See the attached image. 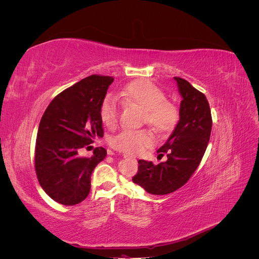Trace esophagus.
<instances>
[{
  "label": "esophagus",
  "mask_w": 259,
  "mask_h": 259,
  "mask_svg": "<svg viewBox=\"0 0 259 259\" xmlns=\"http://www.w3.org/2000/svg\"><path fill=\"white\" fill-rule=\"evenodd\" d=\"M123 156H124V159H132V160H136L135 158H133V156H130V155H126V154H124Z\"/></svg>",
  "instance_id": "esophagus-1"
}]
</instances>
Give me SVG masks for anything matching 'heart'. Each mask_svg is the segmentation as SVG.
<instances>
[{
	"mask_svg": "<svg viewBox=\"0 0 259 259\" xmlns=\"http://www.w3.org/2000/svg\"><path fill=\"white\" fill-rule=\"evenodd\" d=\"M121 95L144 110V121L155 130L167 132L174 128L178 121V110L166 101V96L153 83L139 80L124 88ZM119 116V108L112 97H106L100 106V117L107 126H113ZM153 137L148 131L124 130L111 140V146L126 154H139L152 146Z\"/></svg>",
	"mask_w": 259,
	"mask_h": 259,
	"instance_id": "obj_1",
	"label": "heart"
}]
</instances>
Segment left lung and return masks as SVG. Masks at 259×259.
Segmentation results:
<instances>
[{"label":"left lung","instance_id":"1","mask_svg":"<svg viewBox=\"0 0 259 259\" xmlns=\"http://www.w3.org/2000/svg\"><path fill=\"white\" fill-rule=\"evenodd\" d=\"M183 100L179 121L168 139L160 149L159 156L167 155L166 162L154 165L139 160L138 173L133 183L150 194L163 195L183 187L198 168L205 153L211 131V114L204 94L182 77H174Z\"/></svg>","mask_w":259,"mask_h":259}]
</instances>
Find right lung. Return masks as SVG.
<instances>
[{"instance_id": "1", "label": "right lung", "mask_w": 259, "mask_h": 259, "mask_svg": "<svg viewBox=\"0 0 259 259\" xmlns=\"http://www.w3.org/2000/svg\"><path fill=\"white\" fill-rule=\"evenodd\" d=\"M111 76L91 75L55 97L38 125L34 165L43 190L60 204L75 205L91 190V176L107 150L95 148L91 158L79 154L104 136L100 106L113 82Z\"/></svg>"}]
</instances>
